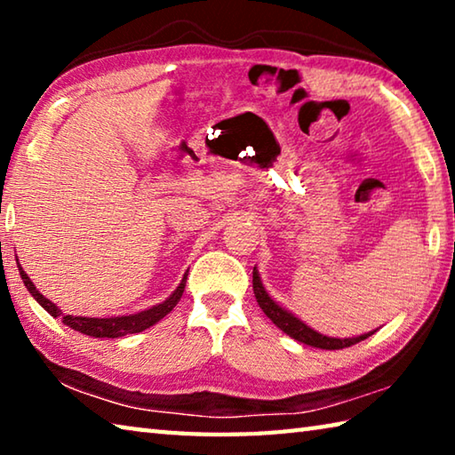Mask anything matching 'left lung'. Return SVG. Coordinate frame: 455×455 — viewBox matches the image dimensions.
<instances>
[{"instance_id":"left-lung-1","label":"left lung","mask_w":455,"mask_h":455,"mask_svg":"<svg viewBox=\"0 0 455 455\" xmlns=\"http://www.w3.org/2000/svg\"><path fill=\"white\" fill-rule=\"evenodd\" d=\"M252 291H255V297H257V303L263 313L267 315L268 319H271L276 327H279L283 333H287L289 337L295 339V341H301L305 345H311V347H317V349H343V347H351V345H355L359 341H363V339L371 337L375 331H369V333L363 335H357V337H345V339H339V337H327L319 333V331L311 329L307 323H303L299 317H295L291 311L284 309L283 305H279L275 301V299L268 295L263 281H260L257 267L252 268Z\"/></svg>"}]
</instances>
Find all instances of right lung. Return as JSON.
Listing matches in <instances>:
<instances>
[{"mask_svg":"<svg viewBox=\"0 0 455 455\" xmlns=\"http://www.w3.org/2000/svg\"><path fill=\"white\" fill-rule=\"evenodd\" d=\"M18 268H20L21 281H24L26 289L32 292V297L44 307L45 311L52 315V317H56V319L60 317L61 323H64V325H68L70 329L80 331V333H84V335L98 337V339H104V337L106 339H116V337L140 333V331L156 325V323L160 319H164L166 315L174 309L176 303L180 301L184 287H187V276H188V271H187V273H184L179 287L174 289L172 295L168 297L166 301L150 307V309L138 311V313H132V315H118V317H74V315H64L58 305H53L50 299H45L42 292L36 289V284L26 275V271L21 268V265H18Z\"/></svg>","mask_w":455,"mask_h":455,"instance_id":"right-lung-1","label":"right lung"}]
</instances>
